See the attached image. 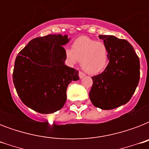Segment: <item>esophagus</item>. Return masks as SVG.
Masks as SVG:
<instances>
[{"label":"esophagus","instance_id":"34e87169","mask_svg":"<svg viewBox=\"0 0 149 149\" xmlns=\"http://www.w3.org/2000/svg\"><path fill=\"white\" fill-rule=\"evenodd\" d=\"M85 76H86V75H85V73H84L83 72H80V71H79V78H80V79H81V78H83V77H85Z\"/></svg>","mask_w":149,"mask_h":149}]
</instances>
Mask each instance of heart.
<instances>
[{
    "label": "heart",
    "instance_id": "heart-1",
    "mask_svg": "<svg viewBox=\"0 0 149 149\" xmlns=\"http://www.w3.org/2000/svg\"><path fill=\"white\" fill-rule=\"evenodd\" d=\"M65 56L71 63L80 62L83 70L90 74L101 72L108 63V51L105 44L86 36L75 40L72 49H65Z\"/></svg>",
    "mask_w": 149,
    "mask_h": 149
}]
</instances>
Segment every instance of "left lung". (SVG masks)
<instances>
[{
    "mask_svg": "<svg viewBox=\"0 0 149 149\" xmlns=\"http://www.w3.org/2000/svg\"><path fill=\"white\" fill-rule=\"evenodd\" d=\"M108 51L109 63L100 74L92 77L90 91L92 104L102 110H111L127 104L138 86L140 62L132 45L113 36L100 35Z\"/></svg>",
    "mask_w": 149,
    "mask_h": 149,
    "instance_id": "8db88e82",
    "label": "left lung"
}]
</instances>
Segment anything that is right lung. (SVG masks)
I'll use <instances>...</instances> for the list:
<instances>
[{"mask_svg": "<svg viewBox=\"0 0 149 149\" xmlns=\"http://www.w3.org/2000/svg\"><path fill=\"white\" fill-rule=\"evenodd\" d=\"M69 41L66 35L38 37L17 54L13 83L21 100L29 108L52 113L64 106L68 85L79 79L77 70L65 65L63 45Z\"/></svg>", "mask_w": 149, "mask_h": 149, "instance_id": "add662e5", "label": "right lung"}]
</instances>
